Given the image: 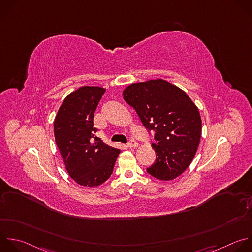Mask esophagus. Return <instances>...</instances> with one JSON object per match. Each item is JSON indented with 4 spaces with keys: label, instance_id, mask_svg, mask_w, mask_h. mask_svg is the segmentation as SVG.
Here are the masks:
<instances>
[{
    "label": "esophagus",
    "instance_id": "34e87169",
    "mask_svg": "<svg viewBox=\"0 0 252 252\" xmlns=\"http://www.w3.org/2000/svg\"><path fill=\"white\" fill-rule=\"evenodd\" d=\"M128 147H130V148H132V147H137V145H138V143L135 141V140H129L128 142H127V144H126Z\"/></svg>",
    "mask_w": 252,
    "mask_h": 252
}]
</instances>
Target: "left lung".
Listing matches in <instances>:
<instances>
[{
  "label": "left lung",
  "mask_w": 252,
  "mask_h": 252,
  "mask_svg": "<svg viewBox=\"0 0 252 252\" xmlns=\"http://www.w3.org/2000/svg\"><path fill=\"white\" fill-rule=\"evenodd\" d=\"M123 95L144 126L154 132L156 159L146 171L163 181L180 176L191 164L201 139L197 106L183 90L162 79L133 83Z\"/></svg>",
  "instance_id": "obj_1"
}]
</instances>
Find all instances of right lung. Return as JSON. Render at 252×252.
Listing matches in <instances>:
<instances>
[{"mask_svg":"<svg viewBox=\"0 0 252 252\" xmlns=\"http://www.w3.org/2000/svg\"><path fill=\"white\" fill-rule=\"evenodd\" d=\"M105 91L80 87L64 99L54 120L55 142L66 170L81 186L95 187L108 180L121 152L94 134V114Z\"/></svg>","mask_w":252,"mask_h":252,"instance_id":"add662e5","label":"right lung"}]
</instances>
